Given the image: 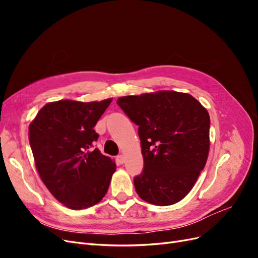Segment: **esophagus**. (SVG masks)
<instances>
[{"label": "esophagus", "mask_w": 258, "mask_h": 258, "mask_svg": "<svg viewBox=\"0 0 258 258\" xmlns=\"http://www.w3.org/2000/svg\"><path fill=\"white\" fill-rule=\"evenodd\" d=\"M116 160H117V162L119 163V165H122V163L124 162V157H123L122 155H118V156H117V157H116Z\"/></svg>", "instance_id": "34e87169"}]
</instances>
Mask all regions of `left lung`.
<instances>
[{"mask_svg": "<svg viewBox=\"0 0 258 258\" xmlns=\"http://www.w3.org/2000/svg\"><path fill=\"white\" fill-rule=\"evenodd\" d=\"M117 104L139 126L144 159L135 177L140 198L160 207L181 201L208 159V111L188 93L170 90L120 97Z\"/></svg>", "mask_w": 258, "mask_h": 258, "instance_id": "obj_1", "label": "left lung"}]
</instances>
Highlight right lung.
Masks as SVG:
<instances>
[{"label":"right lung","instance_id":"add662e5","mask_svg":"<svg viewBox=\"0 0 258 258\" xmlns=\"http://www.w3.org/2000/svg\"><path fill=\"white\" fill-rule=\"evenodd\" d=\"M112 99L60 100L44 105L29 126L35 167L52 196L72 210L97 205L108 189L115 161L93 150V127Z\"/></svg>","mask_w":258,"mask_h":258}]
</instances>
